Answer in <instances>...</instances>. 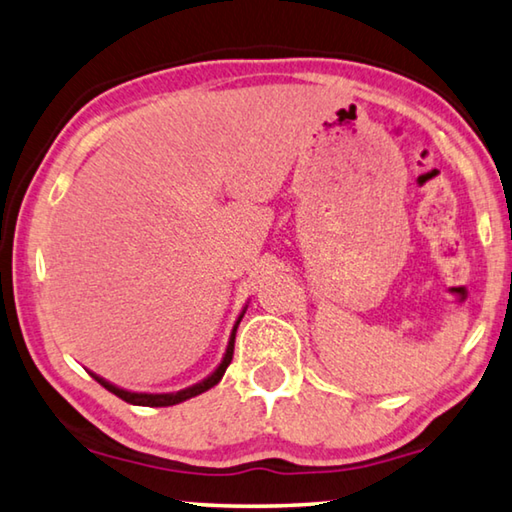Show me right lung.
I'll use <instances>...</instances> for the list:
<instances>
[{
  "instance_id": "right-lung-1",
  "label": "right lung",
  "mask_w": 512,
  "mask_h": 512,
  "mask_svg": "<svg viewBox=\"0 0 512 512\" xmlns=\"http://www.w3.org/2000/svg\"><path fill=\"white\" fill-rule=\"evenodd\" d=\"M246 309H248V305H246L244 309H241L239 318L235 320V327H232V332H230L228 348H225L223 359H221L219 366L214 368L212 375H207L203 381H198V384H194V386H187V388H183V391H178V393H135V391H126V388H119V386H115V384H110L108 379L94 375V372H90V370H88V372H90V375H92L94 379L99 381V384H101L103 388H108L110 393H115L117 397H121V400L128 402V404H135V406H173V404H180V402L189 400V397L201 395V393H205V391H210L212 386L219 384L221 377H223V372H225V368H228L230 361H232V352H235V334H237V327H239V323H241V318H244V314H246Z\"/></svg>"
}]
</instances>
